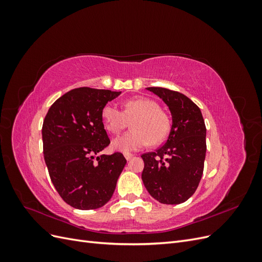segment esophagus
Wrapping results in <instances>:
<instances>
[{
    "mask_svg": "<svg viewBox=\"0 0 262 262\" xmlns=\"http://www.w3.org/2000/svg\"><path fill=\"white\" fill-rule=\"evenodd\" d=\"M124 157H125V160H126V161H130L131 158L133 157V155H132V154H130V153H124Z\"/></svg>",
    "mask_w": 262,
    "mask_h": 262,
    "instance_id": "esophagus-1",
    "label": "esophagus"
}]
</instances>
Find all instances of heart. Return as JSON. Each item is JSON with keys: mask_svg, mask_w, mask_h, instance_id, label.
Masks as SVG:
<instances>
[{"mask_svg": "<svg viewBox=\"0 0 262 262\" xmlns=\"http://www.w3.org/2000/svg\"><path fill=\"white\" fill-rule=\"evenodd\" d=\"M105 129L119 133L131 122L132 130L113 141V147L123 153L136 152L149 142L158 144L169 132V119L158 108L155 101L147 98H133L124 102L123 112L115 104H107L101 110Z\"/></svg>", "mask_w": 262, "mask_h": 262, "instance_id": "1", "label": "heart"}]
</instances>
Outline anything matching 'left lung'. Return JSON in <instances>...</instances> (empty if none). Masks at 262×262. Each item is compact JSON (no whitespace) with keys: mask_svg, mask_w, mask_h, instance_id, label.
Returning <instances> with one entry per match:
<instances>
[{"mask_svg":"<svg viewBox=\"0 0 262 262\" xmlns=\"http://www.w3.org/2000/svg\"><path fill=\"white\" fill-rule=\"evenodd\" d=\"M171 115V128L163 146L142 155V180L155 200L164 204L187 201L199 186L207 152V129L200 108L184 94L147 87Z\"/></svg>","mask_w":262,"mask_h":262,"instance_id":"left-lung-1","label":"left lung"}]
</instances>
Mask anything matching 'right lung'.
<instances>
[{"mask_svg":"<svg viewBox=\"0 0 262 262\" xmlns=\"http://www.w3.org/2000/svg\"><path fill=\"white\" fill-rule=\"evenodd\" d=\"M120 94L80 87L55 100L45 118L46 165L54 188L75 209L105 205L124 168L126 161L121 153L98 155L110 143L101 110Z\"/></svg>","mask_w":262,"mask_h":262,"instance_id":"1","label":"right lung"}]
</instances>
